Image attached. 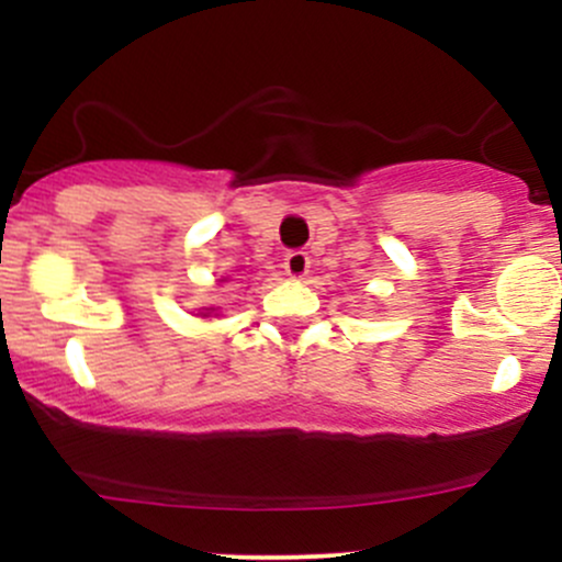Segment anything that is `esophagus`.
<instances>
[{
	"label": "esophagus",
	"instance_id": "obj_1",
	"mask_svg": "<svg viewBox=\"0 0 562 562\" xmlns=\"http://www.w3.org/2000/svg\"><path fill=\"white\" fill-rule=\"evenodd\" d=\"M308 254H303V250H290V254L285 256V274L293 277V280H303V277L308 274Z\"/></svg>",
	"mask_w": 562,
	"mask_h": 562
}]
</instances>
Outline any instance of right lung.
<instances>
[{
    "label": "right lung",
    "mask_w": 562,
    "mask_h": 562,
    "mask_svg": "<svg viewBox=\"0 0 562 562\" xmlns=\"http://www.w3.org/2000/svg\"><path fill=\"white\" fill-rule=\"evenodd\" d=\"M222 282H224V280H222ZM209 314H211V312H200V314H198V317H209Z\"/></svg>",
    "instance_id": "1"
}]
</instances>
